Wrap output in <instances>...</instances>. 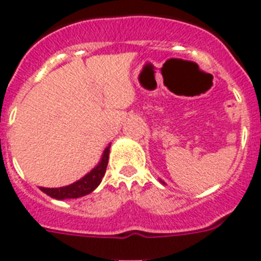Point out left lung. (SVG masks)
<instances>
[{
	"mask_svg": "<svg viewBox=\"0 0 261 261\" xmlns=\"http://www.w3.org/2000/svg\"><path fill=\"white\" fill-rule=\"evenodd\" d=\"M162 181V180H161ZM162 183H163V185H164V181H162Z\"/></svg>",
	"mask_w": 261,
	"mask_h": 261,
	"instance_id": "1",
	"label": "left lung"
}]
</instances>
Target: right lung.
<instances>
[{"mask_svg": "<svg viewBox=\"0 0 261 261\" xmlns=\"http://www.w3.org/2000/svg\"><path fill=\"white\" fill-rule=\"evenodd\" d=\"M110 146L109 144L103 151V155L100 158V162L98 163L97 167H94L89 174H86L82 179L76 180L73 185H69L66 187L60 188H45L39 187V190L45 192L46 195H49L50 198L58 199V200H63V199H75L85 196V195L93 192L98 186L100 185L102 178L105 176L106 172L107 163H109V154H110Z\"/></svg>", "mask_w": 261, "mask_h": 261, "instance_id": "obj_1", "label": "right lung"}]
</instances>
